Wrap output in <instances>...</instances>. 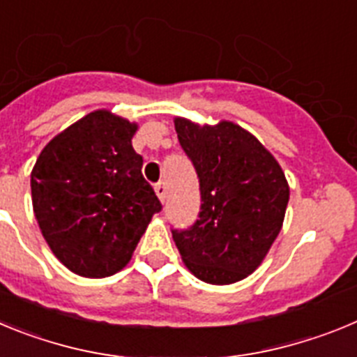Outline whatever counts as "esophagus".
Returning a JSON list of instances; mask_svg holds the SVG:
<instances>
[{"label": "esophagus", "instance_id": "obj_1", "mask_svg": "<svg viewBox=\"0 0 357 357\" xmlns=\"http://www.w3.org/2000/svg\"><path fill=\"white\" fill-rule=\"evenodd\" d=\"M155 193L157 197H159V200L166 202V197H168V188H166V184L164 182H159V184H155Z\"/></svg>", "mask_w": 357, "mask_h": 357}]
</instances>
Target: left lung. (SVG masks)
Segmentation results:
<instances>
[{
	"label": "left lung",
	"mask_w": 357,
	"mask_h": 357,
	"mask_svg": "<svg viewBox=\"0 0 357 357\" xmlns=\"http://www.w3.org/2000/svg\"><path fill=\"white\" fill-rule=\"evenodd\" d=\"M175 130L200 181L198 220L172 230L189 272L209 284H234L263 263L279 236L289 185L275 157L232 121L198 125L175 118Z\"/></svg>",
	"instance_id": "left-lung-1"
}]
</instances>
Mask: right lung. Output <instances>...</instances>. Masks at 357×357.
I'll return each instance as SVG.
<instances>
[{
  "instance_id": "obj_1",
  "label": "right lung",
  "mask_w": 357,
  "mask_h": 357,
  "mask_svg": "<svg viewBox=\"0 0 357 357\" xmlns=\"http://www.w3.org/2000/svg\"><path fill=\"white\" fill-rule=\"evenodd\" d=\"M135 132L137 123L93 110L56 134L31 169L40 232L77 275L102 279L123 270L151 216L162 209L141 173Z\"/></svg>"
}]
</instances>
